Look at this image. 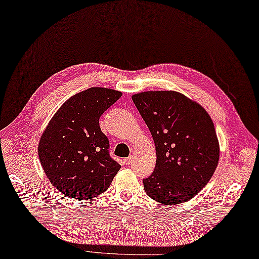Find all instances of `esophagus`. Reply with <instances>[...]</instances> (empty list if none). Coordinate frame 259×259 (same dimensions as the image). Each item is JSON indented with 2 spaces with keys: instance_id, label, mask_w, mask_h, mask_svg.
<instances>
[{
  "instance_id": "34e87169",
  "label": "esophagus",
  "mask_w": 259,
  "mask_h": 259,
  "mask_svg": "<svg viewBox=\"0 0 259 259\" xmlns=\"http://www.w3.org/2000/svg\"><path fill=\"white\" fill-rule=\"evenodd\" d=\"M132 161H133L132 156H130V157H128V158H124V159H123V162H124V164H126V165L131 164V163H132Z\"/></svg>"
}]
</instances>
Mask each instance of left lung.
<instances>
[{
  "instance_id": "obj_1",
  "label": "left lung",
  "mask_w": 259,
  "mask_h": 259,
  "mask_svg": "<svg viewBox=\"0 0 259 259\" xmlns=\"http://www.w3.org/2000/svg\"><path fill=\"white\" fill-rule=\"evenodd\" d=\"M132 100L156 145V167L143 179L145 192L163 205L188 202L209 183L218 165L212 119L202 105L173 91L143 92Z\"/></svg>"
}]
</instances>
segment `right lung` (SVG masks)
Wrapping results in <instances>:
<instances>
[{
	"mask_svg": "<svg viewBox=\"0 0 259 259\" xmlns=\"http://www.w3.org/2000/svg\"><path fill=\"white\" fill-rule=\"evenodd\" d=\"M121 93L91 88L73 95L48 123L38 156L50 183L64 195L86 200L103 193L120 165L109 154L99 118Z\"/></svg>",
	"mask_w": 259,
	"mask_h": 259,
	"instance_id": "1",
	"label": "right lung"
}]
</instances>
